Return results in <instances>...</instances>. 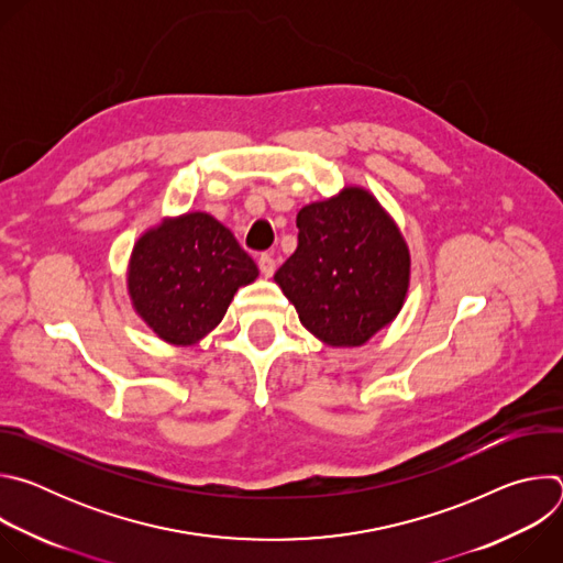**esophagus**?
<instances>
[{
    "label": "esophagus",
    "mask_w": 563,
    "mask_h": 563,
    "mask_svg": "<svg viewBox=\"0 0 563 563\" xmlns=\"http://www.w3.org/2000/svg\"><path fill=\"white\" fill-rule=\"evenodd\" d=\"M258 267H261L263 276H272L274 269H276L274 256H272V254H261V256H258Z\"/></svg>",
    "instance_id": "esophagus-1"
}]
</instances>
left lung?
Segmentation results:
<instances>
[{
    "label": "left lung",
    "mask_w": 563,
    "mask_h": 563,
    "mask_svg": "<svg viewBox=\"0 0 563 563\" xmlns=\"http://www.w3.org/2000/svg\"><path fill=\"white\" fill-rule=\"evenodd\" d=\"M298 247L274 274L300 323L320 341L356 347L398 313L410 254L396 224L363 189L298 211Z\"/></svg>",
    "instance_id": "8db88e82"
}]
</instances>
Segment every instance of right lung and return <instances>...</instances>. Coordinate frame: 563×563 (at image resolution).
Listing matches in <instances>:
<instances>
[{
  "mask_svg": "<svg viewBox=\"0 0 563 563\" xmlns=\"http://www.w3.org/2000/svg\"><path fill=\"white\" fill-rule=\"evenodd\" d=\"M256 276V263L233 233L213 216L196 211L137 240L129 291L159 339L194 343L220 323L235 289Z\"/></svg>",
  "mask_w": 563,
  "mask_h": 563,
  "instance_id": "right-lung-1",
  "label": "right lung"
}]
</instances>
